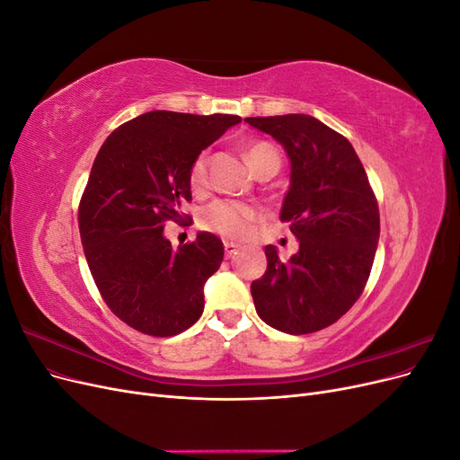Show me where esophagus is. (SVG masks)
I'll return each mask as SVG.
<instances>
[{
  "label": "esophagus",
  "mask_w": 460,
  "mask_h": 460,
  "mask_svg": "<svg viewBox=\"0 0 460 460\" xmlns=\"http://www.w3.org/2000/svg\"><path fill=\"white\" fill-rule=\"evenodd\" d=\"M238 249H240V245H238V243H234V242H225V252H226V259L234 257V255H235V252H238Z\"/></svg>",
  "instance_id": "esophagus-1"
}]
</instances>
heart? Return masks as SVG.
I'll return each instance as SVG.
<instances>
[{
    "label": "heart",
    "mask_w": 460,
    "mask_h": 460,
    "mask_svg": "<svg viewBox=\"0 0 460 460\" xmlns=\"http://www.w3.org/2000/svg\"><path fill=\"white\" fill-rule=\"evenodd\" d=\"M245 157L249 161V166L257 172V176L267 171L278 172V169H280V155H278V151L267 142H255L249 146L245 151ZM207 164H208V157L205 151L199 153V155L190 164L188 182H190V188L196 193L205 191L208 184ZM257 218H259V211L253 205L232 201V199H217L201 213L199 222L205 230L225 235V238L243 240L245 235H249V232H252Z\"/></svg>",
    "instance_id": "b5f03b06"
}]
</instances>
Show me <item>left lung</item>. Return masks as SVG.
I'll return each instance as SVG.
<instances>
[{
	"label": "left lung",
	"instance_id": "1",
	"mask_svg": "<svg viewBox=\"0 0 460 460\" xmlns=\"http://www.w3.org/2000/svg\"><path fill=\"white\" fill-rule=\"evenodd\" d=\"M289 159L280 220L299 242L280 259L264 247L267 272L252 284L257 314L291 336L336 323L363 294L380 240L378 201L347 137L311 115L247 117Z\"/></svg>",
	"mask_w": 460,
	"mask_h": 460
}]
</instances>
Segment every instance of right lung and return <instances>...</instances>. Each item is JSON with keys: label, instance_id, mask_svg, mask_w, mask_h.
<instances>
[{"label": "right lung", "instance_id": "obj_1", "mask_svg": "<svg viewBox=\"0 0 460 460\" xmlns=\"http://www.w3.org/2000/svg\"><path fill=\"white\" fill-rule=\"evenodd\" d=\"M238 122L235 115L149 111L111 134L93 161L78 208L84 255L107 307L147 336H176L203 313V286L225 245L199 232L174 249L164 220H184L191 161Z\"/></svg>", "mask_w": 460, "mask_h": 460}]
</instances>
